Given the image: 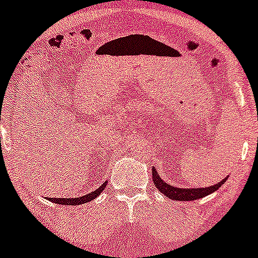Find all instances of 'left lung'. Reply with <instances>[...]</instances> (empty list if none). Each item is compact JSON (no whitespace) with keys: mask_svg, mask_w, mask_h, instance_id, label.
<instances>
[{"mask_svg":"<svg viewBox=\"0 0 258 258\" xmlns=\"http://www.w3.org/2000/svg\"><path fill=\"white\" fill-rule=\"evenodd\" d=\"M152 180H154V184L156 185L157 189H159L164 196H166L169 199H172V201L181 202L197 201V199L204 198V197L209 196L211 192L218 190L219 186H222V185L227 181V179H223L221 182H218V184L208 187H191V189L176 187L167 184L164 180H161V177H160V175L157 174V171L154 167H152Z\"/></svg>","mask_w":258,"mask_h":258,"instance_id":"1","label":"left lung"}]
</instances>
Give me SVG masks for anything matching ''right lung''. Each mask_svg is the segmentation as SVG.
<instances>
[{
    "label": "right lung",
    "instance_id": "1",
    "mask_svg": "<svg viewBox=\"0 0 258 258\" xmlns=\"http://www.w3.org/2000/svg\"><path fill=\"white\" fill-rule=\"evenodd\" d=\"M106 185H107V182H103V184H102L97 190L89 192V194H87V196H84V197H79V198H50L49 201L54 202V203H56V204H62V206H81V204L88 203V202L96 199L97 197H98L99 194L103 191L104 187H106Z\"/></svg>",
    "mask_w": 258,
    "mask_h": 258
}]
</instances>
